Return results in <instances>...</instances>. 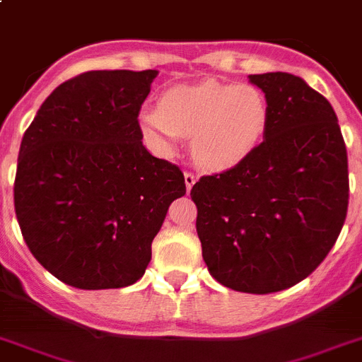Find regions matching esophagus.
<instances>
[{"label": "esophagus", "mask_w": 362, "mask_h": 362, "mask_svg": "<svg viewBox=\"0 0 362 362\" xmlns=\"http://www.w3.org/2000/svg\"><path fill=\"white\" fill-rule=\"evenodd\" d=\"M184 180H185V189L189 191L191 187H193L194 182H197V177H194V173L185 171V173H184Z\"/></svg>", "instance_id": "1"}]
</instances>
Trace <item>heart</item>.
<instances>
[{
  "label": "heart",
  "instance_id": "heart-1",
  "mask_svg": "<svg viewBox=\"0 0 362 362\" xmlns=\"http://www.w3.org/2000/svg\"><path fill=\"white\" fill-rule=\"evenodd\" d=\"M269 122L268 100L253 86L207 80L165 90L158 107L140 112L144 131L171 147L193 138V156L204 168H229L255 149Z\"/></svg>",
  "mask_w": 362,
  "mask_h": 362
}]
</instances>
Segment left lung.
<instances>
[{"label": "left lung", "instance_id": "obj_1", "mask_svg": "<svg viewBox=\"0 0 362 362\" xmlns=\"http://www.w3.org/2000/svg\"><path fill=\"white\" fill-rule=\"evenodd\" d=\"M269 105L264 140L191 189L215 281L244 293L291 288L315 272L348 211V156L328 100L288 72L250 74Z\"/></svg>", "mask_w": 362, "mask_h": 362}]
</instances>
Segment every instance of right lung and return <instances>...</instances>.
<instances>
[{
	"instance_id": "add662e5",
	"label": "right lung",
	"mask_w": 362,
	"mask_h": 362,
	"mask_svg": "<svg viewBox=\"0 0 362 362\" xmlns=\"http://www.w3.org/2000/svg\"><path fill=\"white\" fill-rule=\"evenodd\" d=\"M156 71H89L42 103L21 140L14 209L34 259L80 290L146 273L184 173L144 147L138 112Z\"/></svg>"
}]
</instances>
